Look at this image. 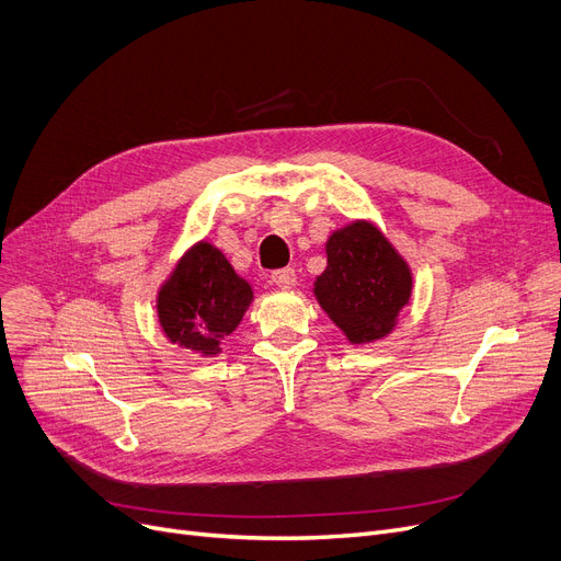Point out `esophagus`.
Listing matches in <instances>:
<instances>
[{"label":"esophagus","mask_w":561,"mask_h":561,"mask_svg":"<svg viewBox=\"0 0 561 561\" xmlns=\"http://www.w3.org/2000/svg\"><path fill=\"white\" fill-rule=\"evenodd\" d=\"M271 279L279 288H293V286H296V282H298V275H296V271H293V268H282V271H275L271 275Z\"/></svg>","instance_id":"obj_1"}]
</instances>
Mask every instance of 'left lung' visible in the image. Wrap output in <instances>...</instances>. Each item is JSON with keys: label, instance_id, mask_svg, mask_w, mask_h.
<instances>
[{"label": "left lung", "instance_id": "1", "mask_svg": "<svg viewBox=\"0 0 561 561\" xmlns=\"http://www.w3.org/2000/svg\"><path fill=\"white\" fill-rule=\"evenodd\" d=\"M313 293L352 343H370L393 330L411 273L375 225L352 222L330 236L328 268Z\"/></svg>", "mask_w": 561, "mask_h": 561}]
</instances>
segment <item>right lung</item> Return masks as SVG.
<instances>
[{"mask_svg":"<svg viewBox=\"0 0 561 561\" xmlns=\"http://www.w3.org/2000/svg\"><path fill=\"white\" fill-rule=\"evenodd\" d=\"M252 302V288L233 273L220 250L197 243L176 263L159 290V320L165 336L202 355H216Z\"/></svg>","mask_w":561,"mask_h":561,"instance_id":"obj_1","label":"right lung"}]
</instances>
